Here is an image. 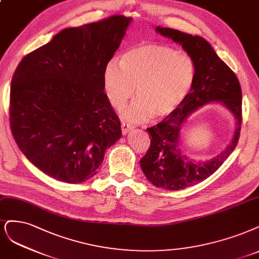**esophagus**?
<instances>
[{"label": "esophagus", "mask_w": 259, "mask_h": 259, "mask_svg": "<svg viewBox=\"0 0 259 259\" xmlns=\"http://www.w3.org/2000/svg\"><path fill=\"white\" fill-rule=\"evenodd\" d=\"M121 128H122L123 135H126V134H127L130 131H132V130L134 128V126L132 125V124H128V123H125V122H122Z\"/></svg>", "instance_id": "esophagus-1"}]
</instances>
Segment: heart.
<instances>
[{"instance_id":"b5f03b06","label":"heart","mask_w":259,"mask_h":259,"mask_svg":"<svg viewBox=\"0 0 259 259\" xmlns=\"http://www.w3.org/2000/svg\"><path fill=\"white\" fill-rule=\"evenodd\" d=\"M194 59L165 45H140L110 60L103 73L104 91L120 109L135 92L137 99L123 110V118L144 122L152 115L165 118L179 108L194 87Z\"/></svg>"}]
</instances>
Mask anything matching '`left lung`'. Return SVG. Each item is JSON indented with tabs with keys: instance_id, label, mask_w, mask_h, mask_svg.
I'll list each match as a JSON object with an SVG mask.
<instances>
[{
	"instance_id": "left-lung-1",
	"label": "left lung",
	"mask_w": 259,
	"mask_h": 259,
	"mask_svg": "<svg viewBox=\"0 0 259 259\" xmlns=\"http://www.w3.org/2000/svg\"><path fill=\"white\" fill-rule=\"evenodd\" d=\"M155 31L181 45L194 59L197 75L192 91L179 108L155 126L147 128L151 146L139 163L147 179L156 187L183 190L214 174L235 150L242 122V93L235 73L220 59L206 39L160 26H156ZM212 102L221 103L230 111L235 121V132L229 146L220 155L201 162L183 152L181 128L192 113Z\"/></svg>"
}]
</instances>
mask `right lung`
<instances>
[{"label": "right lung", "instance_id": "add662e5", "mask_svg": "<svg viewBox=\"0 0 259 259\" xmlns=\"http://www.w3.org/2000/svg\"><path fill=\"white\" fill-rule=\"evenodd\" d=\"M132 18L112 16L62 30L25 56L12 79L10 122L21 152L47 176L81 183L97 174L121 123L103 73Z\"/></svg>", "mask_w": 259, "mask_h": 259}]
</instances>
